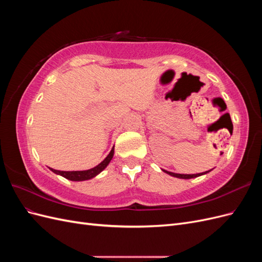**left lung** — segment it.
I'll return each mask as SVG.
<instances>
[{
  "label": "left lung",
  "mask_w": 262,
  "mask_h": 262,
  "mask_svg": "<svg viewBox=\"0 0 262 262\" xmlns=\"http://www.w3.org/2000/svg\"><path fill=\"white\" fill-rule=\"evenodd\" d=\"M212 169L208 170V171H204V172H200V173H193V175H184V173H175V172H171V171H167L163 169V171H165L166 173H168V175L172 176V177H176V178H180V179H191V178H195V177H199L202 175H205V173L210 172Z\"/></svg>",
  "instance_id": "8db88e82"
}]
</instances>
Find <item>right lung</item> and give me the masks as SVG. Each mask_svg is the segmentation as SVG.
Wrapping results in <instances>:
<instances>
[{
  "label": "right lung",
  "mask_w": 262,
  "mask_h": 262,
  "mask_svg": "<svg viewBox=\"0 0 262 262\" xmlns=\"http://www.w3.org/2000/svg\"><path fill=\"white\" fill-rule=\"evenodd\" d=\"M114 153H115V146L110 150V153L107 155V157L102 161L100 164H98L97 166H95L94 168L87 169V170H73V171H66V170H57L50 168V170L57 175H60L62 177H64L69 180L72 181H84V180H90L94 177H96L98 173H100L102 170H104L108 164L110 163V161L113 160L114 157Z\"/></svg>",
  "instance_id": "add662e5"
}]
</instances>
